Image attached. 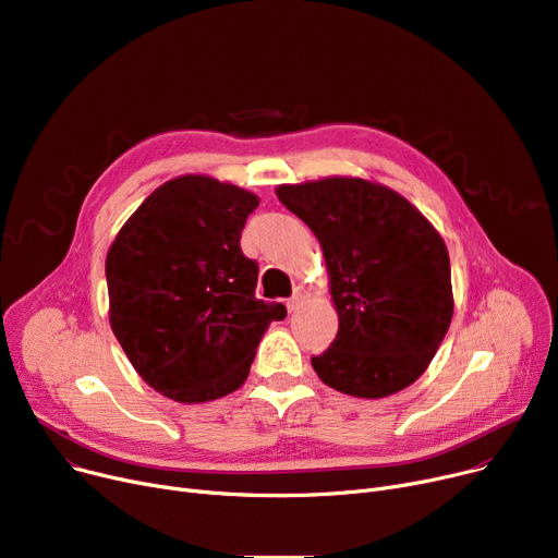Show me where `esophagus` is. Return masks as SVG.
<instances>
[{"label": "esophagus", "instance_id": "esophagus-1", "mask_svg": "<svg viewBox=\"0 0 558 558\" xmlns=\"http://www.w3.org/2000/svg\"><path fill=\"white\" fill-rule=\"evenodd\" d=\"M307 296H310V291H307L305 287H296V289H294V296H291V299L287 301V310H289V312H296V310L305 303Z\"/></svg>", "mask_w": 558, "mask_h": 558}]
</instances>
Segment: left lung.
I'll return each mask as SVG.
<instances>
[{"label":"left lung","mask_w":558,"mask_h":558,"mask_svg":"<svg viewBox=\"0 0 558 558\" xmlns=\"http://www.w3.org/2000/svg\"><path fill=\"white\" fill-rule=\"evenodd\" d=\"M276 194L326 257L339 332L312 357L320 383L368 400L414 385L454 312L441 234L402 194L360 175L278 185Z\"/></svg>","instance_id":"obj_1"}]
</instances>
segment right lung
Returning <instances> with one entry per match:
<instances>
[{"label": "right lung", "mask_w": 558, "mask_h": 558, "mask_svg": "<svg viewBox=\"0 0 558 558\" xmlns=\"http://www.w3.org/2000/svg\"><path fill=\"white\" fill-rule=\"evenodd\" d=\"M257 194L205 173L162 183L106 255L108 320L146 385L198 404L238 391L282 303L255 299L257 264L240 248Z\"/></svg>", "instance_id": "1"}]
</instances>
